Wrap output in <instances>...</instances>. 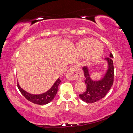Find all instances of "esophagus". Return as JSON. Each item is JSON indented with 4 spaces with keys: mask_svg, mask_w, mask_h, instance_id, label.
I'll return each mask as SVG.
<instances>
[{
    "mask_svg": "<svg viewBox=\"0 0 133 133\" xmlns=\"http://www.w3.org/2000/svg\"><path fill=\"white\" fill-rule=\"evenodd\" d=\"M82 71L77 66H73L69 69L66 73V77L70 80H80L83 78Z\"/></svg>",
    "mask_w": 133,
    "mask_h": 133,
    "instance_id": "obj_1",
    "label": "esophagus"
}]
</instances>
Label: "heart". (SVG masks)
I'll list each match as a JSON object with an SVG mask.
<instances>
[{"label": "heart", "mask_w": 133, "mask_h": 133, "mask_svg": "<svg viewBox=\"0 0 133 133\" xmlns=\"http://www.w3.org/2000/svg\"><path fill=\"white\" fill-rule=\"evenodd\" d=\"M80 53L83 56L88 55V63L96 62L102 54V48L98 42L93 39H84L78 45Z\"/></svg>", "instance_id": "obj_1"}]
</instances>
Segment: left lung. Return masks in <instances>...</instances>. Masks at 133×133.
<instances>
[{
	"instance_id": "left-lung-1",
	"label": "left lung",
	"mask_w": 133,
	"mask_h": 133,
	"mask_svg": "<svg viewBox=\"0 0 133 133\" xmlns=\"http://www.w3.org/2000/svg\"><path fill=\"white\" fill-rule=\"evenodd\" d=\"M113 55L110 54V57H106L105 60L108 63V70L102 80L97 82L92 80L86 67H83L85 79L84 80L87 89L84 93L79 94L80 98L85 103H94L100 100L105 96L108 91L111 89L114 82V69L112 58Z\"/></svg>"
}]
</instances>
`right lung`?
<instances>
[{
	"instance_id": "1",
	"label": "right lung",
	"mask_w": 133,
	"mask_h": 133,
	"mask_svg": "<svg viewBox=\"0 0 133 133\" xmlns=\"http://www.w3.org/2000/svg\"><path fill=\"white\" fill-rule=\"evenodd\" d=\"M61 80L59 78L56 81L51 88L46 93L42 94H38V95H34L28 93V92L23 90L21 87L19 86V84H17V87L19 91H21L22 95L25 97L29 102L34 103L36 104L44 105L50 103L52 101L53 99L55 98L56 94H57L58 87Z\"/></svg>"
}]
</instances>
